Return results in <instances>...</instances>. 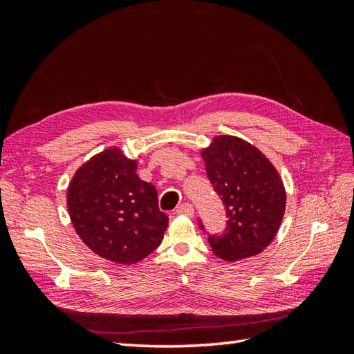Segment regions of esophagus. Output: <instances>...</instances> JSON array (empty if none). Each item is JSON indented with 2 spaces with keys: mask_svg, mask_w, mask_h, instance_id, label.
<instances>
[{
  "mask_svg": "<svg viewBox=\"0 0 354 354\" xmlns=\"http://www.w3.org/2000/svg\"><path fill=\"white\" fill-rule=\"evenodd\" d=\"M176 213L178 214H185V216H193L194 208H193L192 204H187V202H185V204H181L176 208Z\"/></svg>",
  "mask_w": 354,
  "mask_h": 354,
  "instance_id": "34e87169",
  "label": "esophagus"
}]
</instances>
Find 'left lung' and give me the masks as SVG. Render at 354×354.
Instances as JSON below:
<instances>
[{
  "instance_id": "obj_1",
  "label": "left lung",
  "mask_w": 354,
  "mask_h": 354,
  "mask_svg": "<svg viewBox=\"0 0 354 354\" xmlns=\"http://www.w3.org/2000/svg\"><path fill=\"white\" fill-rule=\"evenodd\" d=\"M202 158L227 214L222 234L208 232L198 219L213 252L227 261L261 252L274 240L284 214L286 192L278 171L257 147L228 135L214 138Z\"/></svg>"
}]
</instances>
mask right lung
<instances>
[{
	"instance_id": "obj_1",
	"label": "right lung",
	"mask_w": 354,
	"mask_h": 354,
	"mask_svg": "<svg viewBox=\"0 0 354 354\" xmlns=\"http://www.w3.org/2000/svg\"><path fill=\"white\" fill-rule=\"evenodd\" d=\"M66 205L74 230L100 257L133 265L160 246L169 217L158 193L117 147L93 156L73 176Z\"/></svg>"
}]
</instances>
